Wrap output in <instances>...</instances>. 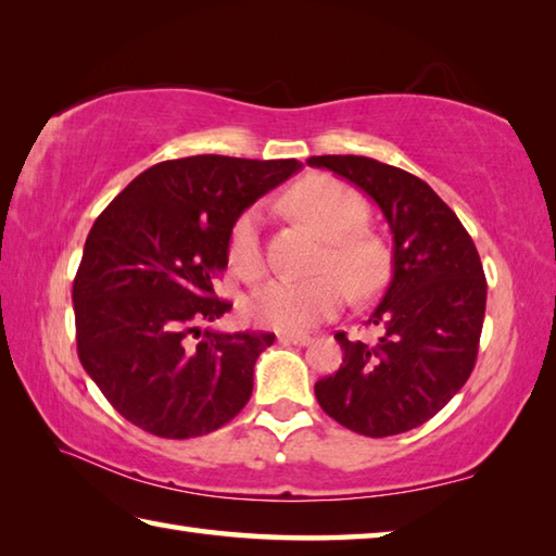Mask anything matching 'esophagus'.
Here are the masks:
<instances>
[{
  "mask_svg": "<svg viewBox=\"0 0 556 556\" xmlns=\"http://www.w3.org/2000/svg\"><path fill=\"white\" fill-rule=\"evenodd\" d=\"M311 336H306V332H281L279 336V342H285V345H299V348H304V345H311Z\"/></svg>",
  "mask_w": 556,
  "mask_h": 556,
  "instance_id": "esophagus-1",
  "label": "esophagus"
}]
</instances>
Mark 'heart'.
<instances>
[{
    "instance_id": "b5f03b06",
    "label": "heart",
    "mask_w": 556,
    "mask_h": 556,
    "mask_svg": "<svg viewBox=\"0 0 556 556\" xmlns=\"http://www.w3.org/2000/svg\"><path fill=\"white\" fill-rule=\"evenodd\" d=\"M289 204L326 238L320 269H336L355 294H369L381 287L387 277V250L379 238L362 230L369 206L355 187L330 175H313L289 191ZM262 218V208L250 206L230 230V265L248 281L257 279L265 269ZM339 278L326 271L313 279H269L252 294L250 316L260 326L275 330H306L345 304L348 291Z\"/></svg>"
}]
</instances>
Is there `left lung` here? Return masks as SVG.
<instances>
[{"instance_id":"8db88e82","label":"left lung","mask_w":556,"mask_h":556,"mask_svg":"<svg viewBox=\"0 0 556 556\" xmlns=\"http://www.w3.org/2000/svg\"><path fill=\"white\" fill-rule=\"evenodd\" d=\"M377 201L393 236V277L367 326L377 342L336 332L345 355L316 381L332 420L367 438L422 426L467 383L486 313V277L467 228L420 177L362 155L308 157Z\"/></svg>"}]
</instances>
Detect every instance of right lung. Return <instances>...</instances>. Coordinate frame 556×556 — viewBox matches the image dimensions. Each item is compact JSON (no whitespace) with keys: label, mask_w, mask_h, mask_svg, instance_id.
I'll return each mask as SVG.
<instances>
[{"label":"right lung","mask_w":556,"mask_h":556,"mask_svg":"<svg viewBox=\"0 0 556 556\" xmlns=\"http://www.w3.org/2000/svg\"><path fill=\"white\" fill-rule=\"evenodd\" d=\"M296 160L194 155L140 173L99 214L75 275L77 355L128 422L157 438L208 435L252 393L275 332L201 330L230 311L214 277L243 211Z\"/></svg>","instance_id":"1"}]
</instances>
